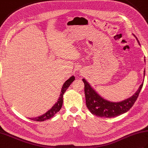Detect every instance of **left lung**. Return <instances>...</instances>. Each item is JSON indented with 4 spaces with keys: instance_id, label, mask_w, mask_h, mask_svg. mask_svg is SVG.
<instances>
[{
    "instance_id": "obj_1",
    "label": "left lung",
    "mask_w": 148,
    "mask_h": 148,
    "mask_svg": "<svg viewBox=\"0 0 148 148\" xmlns=\"http://www.w3.org/2000/svg\"><path fill=\"white\" fill-rule=\"evenodd\" d=\"M133 35L136 38L139 45H140L136 36L134 34ZM144 76L145 70L144 71ZM83 81L84 84V93L88 109L93 115L103 118L116 117L129 111L136 101L144 83H142L137 92L132 96L120 102H111L104 99L99 95L84 78L83 79Z\"/></svg>"
}]
</instances>
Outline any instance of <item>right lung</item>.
Here are the masks:
<instances>
[{
  "instance_id": "obj_1",
  "label": "right lung",
  "mask_w": 148,
  "mask_h": 148,
  "mask_svg": "<svg viewBox=\"0 0 148 148\" xmlns=\"http://www.w3.org/2000/svg\"><path fill=\"white\" fill-rule=\"evenodd\" d=\"M74 79L75 77L74 76H72L71 77H69V79H68L65 81L64 84H63L60 95L57 102L55 103L54 106H53L49 111H47L45 114H42L41 116H37V117L35 118H30L29 119L36 121H44L45 120H47V119H49L53 118V116L55 115V114H56V113H57L62 108V106L63 104V95H64V94L66 92V90H67L69 86L71 85V84L74 81Z\"/></svg>"
}]
</instances>
